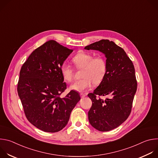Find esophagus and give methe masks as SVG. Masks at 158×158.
I'll return each instance as SVG.
<instances>
[{"instance_id":"obj_1","label":"esophagus","mask_w":158,"mask_h":158,"mask_svg":"<svg viewBox=\"0 0 158 158\" xmlns=\"http://www.w3.org/2000/svg\"><path fill=\"white\" fill-rule=\"evenodd\" d=\"M80 96H81V97L82 98H84V97H85V96H86V95H85V94H80Z\"/></svg>"}]
</instances>
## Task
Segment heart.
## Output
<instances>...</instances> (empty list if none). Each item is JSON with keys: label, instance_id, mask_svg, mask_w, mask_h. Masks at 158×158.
<instances>
[{"label": "heart", "instance_id": "1", "mask_svg": "<svg viewBox=\"0 0 158 158\" xmlns=\"http://www.w3.org/2000/svg\"><path fill=\"white\" fill-rule=\"evenodd\" d=\"M73 62L77 69H83V78L73 82L70 85V89L73 91L84 92L91 87L93 82L95 84H100L106 75L107 62L101 56L94 57L91 53L81 52L73 58ZM60 72L64 81L71 82L73 80L74 71L70 65L62 64Z\"/></svg>", "mask_w": 158, "mask_h": 158}]
</instances>
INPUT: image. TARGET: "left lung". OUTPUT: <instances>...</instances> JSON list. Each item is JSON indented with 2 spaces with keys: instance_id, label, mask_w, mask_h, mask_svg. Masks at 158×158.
I'll list each match as a JSON object with an SVG mask.
<instances>
[{
  "instance_id": "left-lung-1",
  "label": "left lung",
  "mask_w": 158,
  "mask_h": 158,
  "mask_svg": "<svg viewBox=\"0 0 158 158\" xmlns=\"http://www.w3.org/2000/svg\"><path fill=\"white\" fill-rule=\"evenodd\" d=\"M98 51L105 55L107 71L103 81L87 96L93 102L88 112L91 125L99 131H109L123 123L129 117L137 81L134 65L124 49L114 42L101 40L84 48ZM107 95L102 100L96 96Z\"/></svg>"
}]
</instances>
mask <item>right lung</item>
Returning a JSON list of instances; mask_svg holds the SVG:
<instances>
[{
	"instance_id": "right-lung-1",
	"label": "right lung",
	"mask_w": 158,
	"mask_h": 158,
	"mask_svg": "<svg viewBox=\"0 0 158 158\" xmlns=\"http://www.w3.org/2000/svg\"><path fill=\"white\" fill-rule=\"evenodd\" d=\"M73 51L51 40L34 50L21 67L18 95L28 121L44 132L62 130L81 99L73 90L59 97L66 89L61 66Z\"/></svg>"
}]
</instances>
